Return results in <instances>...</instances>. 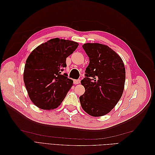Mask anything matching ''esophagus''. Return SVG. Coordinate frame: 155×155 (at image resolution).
Returning <instances> with one entry per match:
<instances>
[{
	"label": "esophagus",
	"instance_id": "34e87169",
	"mask_svg": "<svg viewBox=\"0 0 155 155\" xmlns=\"http://www.w3.org/2000/svg\"><path fill=\"white\" fill-rule=\"evenodd\" d=\"M79 83H80V80H79V79H74V84H79Z\"/></svg>",
	"mask_w": 155,
	"mask_h": 155
}]
</instances>
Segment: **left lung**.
<instances>
[{"mask_svg":"<svg viewBox=\"0 0 155 155\" xmlns=\"http://www.w3.org/2000/svg\"><path fill=\"white\" fill-rule=\"evenodd\" d=\"M89 58L85 78L81 81L85 92L79 97L83 109L92 116H101L113 109L124 89L125 69L122 59L107 45L86 43Z\"/></svg>","mask_w":155,"mask_h":155,"instance_id":"8db88e82","label":"left lung"}]
</instances>
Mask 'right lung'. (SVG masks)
Segmentation results:
<instances>
[{"instance_id":"add662e5","label":"right lung","mask_w":155,"mask_h":155,"mask_svg":"<svg viewBox=\"0 0 155 155\" xmlns=\"http://www.w3.org/2000/svg\"><path fill=\"white\" fill-rule=\"evenodd\" d=\"M76 42L51 39L31 51L26 59L24 82L31 101L41 109L60 105L73 85L67 73L66 59L76 50Z\"/></svg>"}]
</instances>
